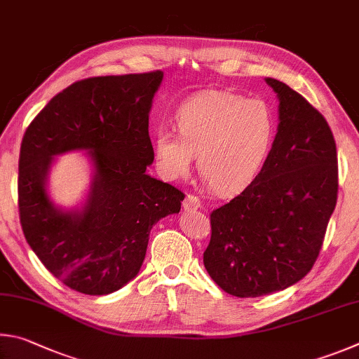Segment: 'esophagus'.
Segmentation results:
<instances>
[{
  "label": "esophagus",
  "instance_id": "34e87169",
  "mask_svg": "<svg viewBox=\"0 0 359 359\" xmlns=\"http://www.w3.org/2000/svg\"><path fill=\"white\" fill-rule=\"evenodd\" d=\"M200 206H202V202H200V198L197 196H194V194H189L183 202V208L186 211H196Z\"/></svg>",
  "mask_w": 359,
  "mask_h": 359
}]
</instances>
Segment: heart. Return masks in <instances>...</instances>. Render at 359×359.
<instances>
[{
	"mask_svg": "<svg viewBox=\"0 0 359 359\" xmlns=\"http://www.w3.org/2000/svg\"><path fill=\"white\" fill-rule=\"evenodd\" d=\"M175 126L178 134L161 129L154 135L162 175L184 178L197 154L206 184L217 194H233L248 186L265 162L278 121L266 100L210 90L176 109Z\"/></svg>",
	"mask_w": 359,
	"mask_h": 359,
	"instance_id": "obj_1",
	"label": "heart"
}]
</instances>
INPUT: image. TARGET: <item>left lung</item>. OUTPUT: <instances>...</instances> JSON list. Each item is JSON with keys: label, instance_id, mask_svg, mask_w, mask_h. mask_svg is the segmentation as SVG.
<instances>
[{"label": "left lung", "instance_id": "left-lung-1", "mask_svg": "<svg viewBox=\"0 0 359 359\" xmlns=\"http://www.w3.org/2000/svg\"><path fill=\"white\" fill-rule=\"evenodd\" d=\"M279 126L260 173L211 212L203 263L229 294L257 298L297 284L323 246L337 202V151L322 113L276 79Z\"/></svg>", "mask_w": 359, "mask_h": 359}]
</instances>
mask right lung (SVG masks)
Instances as JSON below:
<instances>
[{
  "label": "right lung",
  "instance_id": "obj_1",
  "mask_svg": "<svg viewBox=\"0 0 359 359\" xmlns=\"http://www.w3.org/2000/svg\"><path fill=\"white\" fill-rule=\"evenodd\" d=\"M163 74L79 80L56 94L25 132L18 212L29 248L62 284L109 294L134 279L159 219L180 212L184 194L151 178L148 115ZM86 149L95 167L81 212H62L46 194L53 155Z\"/></svg>",
  "mask_w": 359,
  "mask_h": 359
}]
</instances>
